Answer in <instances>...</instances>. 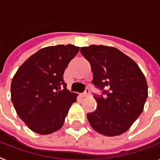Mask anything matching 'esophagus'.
I'll return each instance as SVG.
<instances>
[{
  "label": "esophagus",
  "instance_id": "obj_1",
  "mask_svg": "<svg viewBox=\"0 0 160 160\" xmlns=\"http://www.w3.org/2000/svg\"><path fill=\"white\" fill-rule=\"evenodd\" d=\"M82 95V97H87V96L89 95V89H86V90L84 92V93L81 94Z\"/></svg>",
  "mask_w": 160,
  "mask_h": 160
}]
</instances>
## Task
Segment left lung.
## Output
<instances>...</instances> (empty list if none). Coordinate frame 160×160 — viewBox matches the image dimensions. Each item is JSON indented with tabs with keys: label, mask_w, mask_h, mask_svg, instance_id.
I'll return each instance as SVG.
<instances>
[{
	"label": "left lung",
	"mask_w": 160,
	"mask_h": 160,
	"mask_svg": "<svg viewBox=\"0 0 160 160\" xmlns=\"http://www.w3.org/2000/svg\"><path fill=\"white\" fill-rule=\"evenodd\" d=\"M91 66L93 84L103 91L94 95L98 107L87 114L93 130L106 136L122 134L143 112L148 97L145 77L138 65L113 47L90 45L80 48Z\"/></svg>",
	"instance_id": "obj_1"
}]
</instances>
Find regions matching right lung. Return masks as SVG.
Returning <instances> with one entry per match:
<instances>
[{
    "instance_id": "obj_1",
    "label": "right lung",
    "mask_w": 160,
    "mask_h": 160,
    "mask_svg": "<svg viewBox=\"0 0 160 160\" xmlns=\"http://www.w3.org/2000/svg\"><path fill=\"white\" fill-rule=\"evenodd\" d=\"M79 50L72 44L40 49L13 77L11 101L18 116L33 132L48 135L64 124L78 94L67 89L63 75Z\"/></svg>"
}]
</instances>
